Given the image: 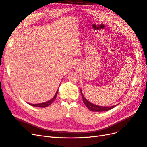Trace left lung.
I'll use <instances>...</instances> for the list:
<instances>
[{"instance_id":"left-lung-1","label":"left lung","mask_w":147,"mask_h":147,"mask_svg":"<svg viewBox=\"0 0 147 147\" xmlns=\"http://www.w3.org/2000/svg\"><path fill=\"white\" fill-rule=\"evenodd\" d=\"M80 91H81V94H82V95L83 101L84 105L89 110L92 111H94V112H102V111H106L111 109L112 108H114L115 106H117V105H114V106H107V107H105V106H100L98 105H94L92 103L89 102V101H88L86 99L85 97H84V95L82 94V90H80Z\"/></svg>"}]
</instances>
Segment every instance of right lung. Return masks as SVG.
I'll use <instances>...</instances> for the list:
<instances>
[{
	"instance_id": "add662e5",
	"label": "right lung",
	"mask_w": 147,
	"mask_h": 147,
	"mask_svg": "<svg viewBox=\"0 0 147 147\" xmlns=\"http://www.w3.org/2000/svg\"><path fill=\"white\" fill-rule=\"evenodd\" d=\"M58 92V89L57 90V92H56V94H55L54 97L51 100H49V101H47V102H44V103H39V104H30V103H29V105H32V106H38V107H41V108H45V107H47V106L51 105L54 102L55 100L56 99V97H57V95Z\"/></svg>"
}]
</instances>
